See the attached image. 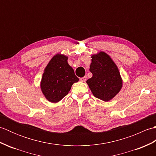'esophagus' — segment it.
I'll list each match as a JSON object with an SVG mask.
<instances>
[{"label": "esophagus", "mask_w": 156, "mask_h": 156, "mask_svg": "<svg viewBox=\"0 0 156 156\" xmlns=\"http://www.w3.org/2000/svg\"><path fill=\"white\" fill-rule=\"evenodd\" d=\"M87 76H84V77H82V78H80V81L81 82H85L86 80H87Z\"/></svg>", "instance_id": "esophagus-1"}]
</instances>
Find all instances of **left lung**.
Masks as SVG:
<instances>
[{"mask_svg": "<svg viewBox=\"0 0 156 156\" xmlns=\"http://www.w3.org/2000/svg\"><path fill=\"white\" fill-rule=\"evenodd\" d=\"M90 71L92 77L87 81L95 97L109 101L121 90L122 80L117 65L104 51L91 56Z\"/></svg>", "mask_w": 156, "mask_h": 156, "instance_id": "8db88e82", "label": "left lung"}]
</instances>
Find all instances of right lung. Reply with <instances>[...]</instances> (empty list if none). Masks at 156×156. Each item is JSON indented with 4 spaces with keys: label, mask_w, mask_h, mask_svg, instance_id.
I'll list each match as a JSON object with an SVG mask.
<instances>
[{
    "label": "right lung",
    "mask_w": 156,
    "mask_h": 156,
    "mask_svg": "<svg viewBox=\"0 0 156 156\" xmlns=\"http://www.w3.org/2000/svg\"><path fill=\"white\" fill-rule=\"evenodd\" d=\"M74 71L68 63V57L56 54L49 61L43 74L40 87L45 98L58 102L66 97L72 84L78 82Z\"/></svg>",
    "instance_id": "obj_1"
}]
</instances>
